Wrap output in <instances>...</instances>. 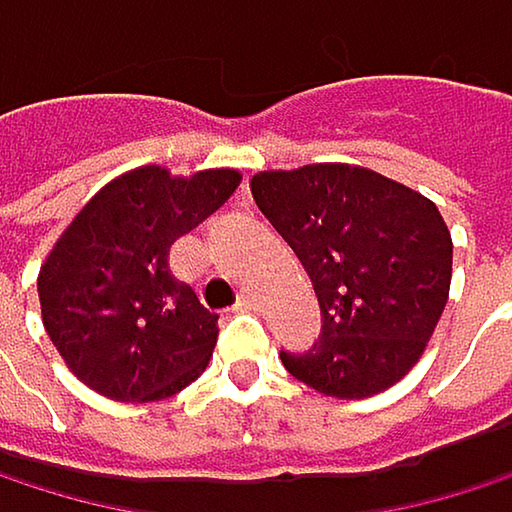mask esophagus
<instances>
[{"instance_id":"34e87169","label":"esophagus","mask_w":512,"mask_h":512,"mask_svg":"<svg viewBox=\"0 0 512 512\" xmlns=\"http://www.w3.org/2000/svg\"><path fill=\"white\" fill-rule=\"evenodd\" d=\"M254 306H258V297L248 294V291H242V294H239V303H236V309H254Z\"/></svg>"}]
</instances>
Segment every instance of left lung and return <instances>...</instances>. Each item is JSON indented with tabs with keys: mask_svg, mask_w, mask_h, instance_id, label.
Instances as JSON below:
<instances>
[{
	"mask_svg": "<svg viewBox=\"0 0 512 512\" xmlns=\"http://www.w3.org/2000/svg\"><path fill=\"white\" fill-rule=\"evenodd\" d=\"M251 197L300 258L321 334L279 352L285 370L327 397H370L419 361L443 315L452 236L422 194L349 166L258 172Z\"/></svg>",
	"mask_w": 512,
	"mask_h": 512,
	"instance_id": "1",
	"label": "left lung"
}]
</instances>
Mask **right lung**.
Segmentation results:
<instances>
[{
    "label": "right lung",
    "mask_w": 512,
    "mask_h": 512,
    "mask_svg": "<svg viewBox=\"0 0 512 512\" xmlns=\"http://www.w3.org/2000/svg\"><path fill=\"white\" fill-rule=\"evenodd\" d=\"M236 169L172 178L160 166L105 185L39 273L42 321L69 370L112 400H163L191 385L218 343V315L169 270V245L218 212Z\"/></svg>",
    "instance_id": "obj_1"
}]
</instances>
